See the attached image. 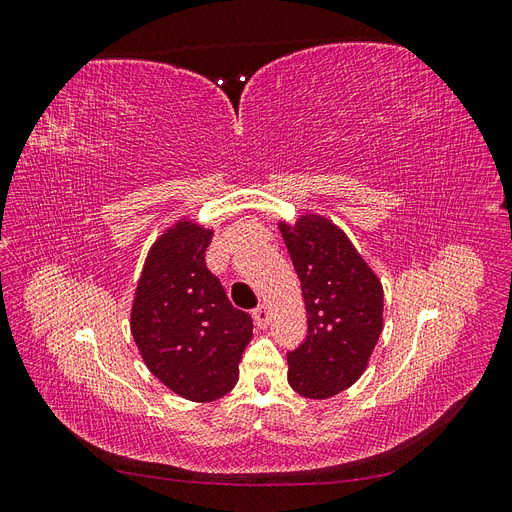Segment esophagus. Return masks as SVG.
Masks as SVG:
<instances>
[{"label": "esophagus", "instance_id": "34e87169", "mask_svg": "<svg viewBox=\"0 0 512 512\" xmlns=\"http://www.w3.org/2000/svg\"><path fill=\"white\" fill-rule=\"evenodd\" d=\"M254 320L260 329H267L269 327V307L262 303L260 307L254 309Z\"/></svg>", "mask_w": 512, "mask_h": 512}]
</instances>
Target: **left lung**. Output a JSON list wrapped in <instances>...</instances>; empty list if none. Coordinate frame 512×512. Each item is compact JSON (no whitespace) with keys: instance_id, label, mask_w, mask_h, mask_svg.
<instances>
[{"instance_id":"8db88e82","label":"left lung","mask_w":512,"mask_h":512,"mask_svg":"<svg viewBox=\"0 0 512 512\" xmlns=\"http://www.w3.org/2000/svg\"><path fill=\"white\" fill-rule=\"evenodd\" d=\"M280 232L307 312L305 342L288 352V382L307 399H329L367 369L382 333V284L346 232L324 215L280 222Z\"/></svg>"}]
</instances>
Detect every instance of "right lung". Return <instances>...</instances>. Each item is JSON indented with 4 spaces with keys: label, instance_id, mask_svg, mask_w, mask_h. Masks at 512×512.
Instances as JSON below:
<instances>
[{
    "label": "right lung",
    "instance_id": "obj_1",
    "mask_svg": "<svg viewBox=\"0 0 512 512\" xmlns=\"http://www.w3.org/2000/svg\"><path fill=\"white\" fill-rule=\"evenodd\" d=\"M213 230L188 218L151 245L136 284L130 329L147 369L170 391L205 404L239 380L252 318L232 307L207 265Z\"/></svg>",
    "mask_w": 512,
    "mask_h": 512
}]
</instances>
